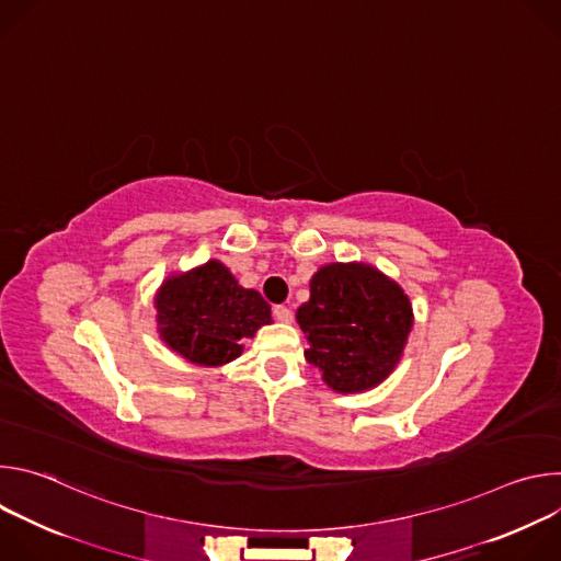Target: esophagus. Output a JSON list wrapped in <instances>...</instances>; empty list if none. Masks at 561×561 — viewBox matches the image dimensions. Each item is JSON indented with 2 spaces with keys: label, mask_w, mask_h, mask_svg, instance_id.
<instances>
[{
  "label": "esophagus",
  "mask_w": 561,
  "mask_h": 561,
  "mask_svg": "<svg viewBox=\"0 0 561 561\" xmlns=\"http://www.w3.org/2000/svg\"><path fill=\"white\" fill-rule=\"evenodd\" d=\"M273 317L282 324H290L293 322V310L286 306H273Z\"/></svg>",
  "instance_id": "obj_1"
}]
</instances>
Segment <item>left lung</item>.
I'll return each mask as SVG.
<instances>
[{"instance_id": "1", "label": "left lung", "mask_w": 561, "mask_h": 561, "mask_svg": "<svg viewBox=\"0 0 561 561\" xmlns=\"http://www.w3.org/2000/svg\"><path fill=\"white\" fill-rule=\"evenodd\" d=\"M304 357L337 392L379 386L402 359L413 306L397 282L368 264H329L310 279L297 308Z\"/></svg>"}]
</instances>
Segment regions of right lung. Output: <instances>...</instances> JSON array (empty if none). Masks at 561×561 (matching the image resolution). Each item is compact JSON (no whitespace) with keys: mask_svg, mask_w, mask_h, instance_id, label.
Instances as JSON below:
<instances>
[{"mask_svg":"<svg viewBox=\"0 0 561 561\" xmlns=\"http://www.w3.org/2000/svg\"><path fill=\"white\" fill-rule=\"evenodd\" d=\"M157 331L171 351L197 366H224L244 351L242 340L271 324L264 297L239 286L232 273L210 260L171 275L154 295Z\"/></svg>","mask_w":561,"mask_h":561,"instance_id":"right-lung-1","label":"right lung"}]
</instances>
